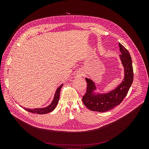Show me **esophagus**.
Listing matches in <instances>:
<instances>
[{
  "label": "esophagus",
  "mask_w": 149,
  "mask_h": 149,
  "mask_svg": "<svg viewBox=\"0 0 149 149\" xmlns=\"http://www.w3.org/2000/svg\"><path fill=\"white\" fill-rule=\"evenodd\" d=\"M82 75V74H79V75H80V76H81Z\"/></svg>",
  "instance_id": "obj_1"
}]
</instances>
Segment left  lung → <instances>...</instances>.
<instances>
[{"label":"left lung","mask_w":149,"mask_h":149,"mask_svg":"<svg viewBox=\"0 0 149 149\" xmlns=\"http://www.w3.org/2000/svg\"><path fill=\"white\" fill-rule=\"evenodd\" d=\"M118 45L121 54L120 59L124 68V78L118 86L107 93H100L96 91L97 87L93 80L86 78L87 88L82 97V101L91 111L105 112L114 108L123 101L133 83V69L130 54L120 43Z\"/></svg>","instance_id":"1"}]
</instances>
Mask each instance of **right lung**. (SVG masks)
<instances>
[{
  "label": "right lung",
  "instance_id": "obj_1",
  "mask_svg": "<svg viewBox=\"0 0 149 149\" xmlns=\"http://www.w3.org/2000/svg\"><path fill=\"white\" fill-rule=\"evenodd\" d=\"M62 86H63V84H61L59 87H58V88L56 89V90L55 91V93L54 94V97L52 101L51 102V103L49 105L47 106V107H43V108H37V109L36 108V109H33L24 108V109L25 110L30 112V113L38 114H47L48 113H50V112L52 111L55 109V107H56V105L58 103L59 99L60 91H61V89Z\"/></svg>",
  "mask_w": 149,
  "mask_h": 149
}]
</instances>
